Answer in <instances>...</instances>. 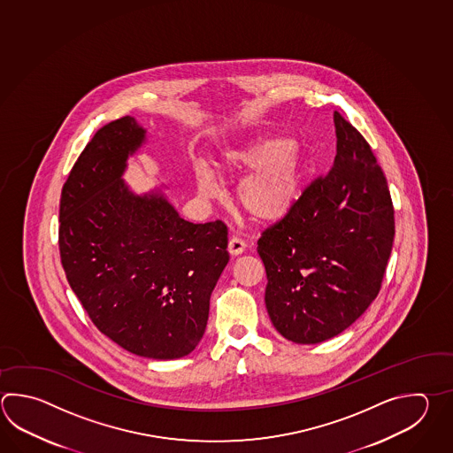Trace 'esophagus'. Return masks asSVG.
<instances>
[{
	"mask_svg": "<svg viewBox=\"0 0 453 453\" xmlns=\"http://www.w3.org/2000/svg\"><path fill=\"white\" fill-rule=\"evenodd\" d=\"M247 249V243L239 239V237H232L231 241H229V245H227V250H229V253L234 255V257H237V255H242L243 251Z\"/></svg>",
	"mask_w": 453,
	"mask_h": 453,
	"instance_id": "34e87169",
	"label": "esophagus"
}]
</instances>
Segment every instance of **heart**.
I'll return each mask as SVG.
<instances>
[{"instance_id":"obj_1","label":"heart","mask_w":453,"mask_h":453,"mask_svg":"<svg viewBox=\"0 0 453 453\" xmlns=\"http://www.w3.org/2000/svg\"><path fill=\"white\" fill-rule=\"evenodd\" d=\"M221 177L237 179L235 198L242 210L257 221L282 219L296 206L302 190L305 157L296 143L284 139H257L222 151L214 161ZM195 184L206 198L221 194L216 174L204 163H196Z\"/></svg>"}]
</instances>
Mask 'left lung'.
<instances>
[{
  "label": "left lung",
  "mask_w": 453,
  "mask_h": 453,
  "mask_svg": "<svg viewBox=\"0 0 453 453\" xmlns=\"http://www.w3.org/2000/svg\"><path fill=\"white\" fill-rule=\"evenodd\" d=\"M334 126L331 171L258 241L271 323L306 345L333 339L368 310L395 235L388 180L368 142L337 111Z\"/></svg>",
  "instance_id": "obj_1"
}]
</instances>
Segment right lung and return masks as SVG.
I'll use <instances>...</instances> for the list:
<instances>
[{"label":"right lung","instance_id":"add662e5","mask_svg":"<svg viewBox=\"0 0 453 453\" xmlns=\"http://www.w3.org/2000/svg\"><path fill=\"white\" fill-rule=\"evenodd\" d=\"M147 139L130 116L103 126L75 161L59 203V253L93 324L122 349L176 360L203 337L210 296L226 265L222 221H185L161 188L122 180Z\"/></svg>","mask_w":453,"mask_h":453}]
</instances>
